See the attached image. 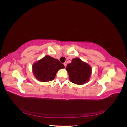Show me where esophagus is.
I'll use <instances>...</instances> for the list:
<instances>
[{"mask_svg":"<svg viewBox=\"0 0 127 127\" xmlns=\"http://www.w3.org/2000/svg\"><path fill=\"white\" fill-rule=\"evenodd\" d=\"M64 67H66V66H67V63H64Z\"/></svg>","mask_w":127,"mask_h":127,"instance_id":"esophagus-1","label":"esophagus"}]
</instances>
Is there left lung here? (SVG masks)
<instances>
[{
	"mask_svg": "<svg viewBox=\"0 0 127 127\" xmlns=\"http://www.w3.org/2000/svg\"><path fill=\"white\" fill-rule=\"evenodd\" d=\"M70 81L77 85H83L90 79L92 73V68L89 64L83 62L78 58L72 60L66 68Z\"/></svg>",
	"mask_w": 127,
	"mask_h": 127,
	"instance_id": "left-lung-1",
	"label": "left lung"
}]
</instances>
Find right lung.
Listing matches in <instances>:
<instances>
[{
    "label": "right lung",
    "mask_w": 127,
    "mask_h": 127,
    "mask_svg": "<svg viewBox=\"0 0 127 127\" xmlns=\"http://www.w3.org/2000/svg\"><path fill=\"white\" fill-rule=\"evenodd\" d=\"M64 68V65L58 60L49 56H45L32 66L34 76L41 82H47L53 80L57 71Z\"/></svg>",
    "instance_id": "right-lung-1"
}]
</instances>
